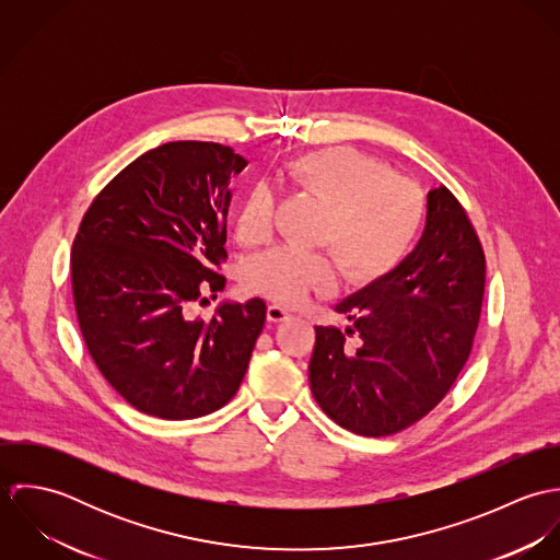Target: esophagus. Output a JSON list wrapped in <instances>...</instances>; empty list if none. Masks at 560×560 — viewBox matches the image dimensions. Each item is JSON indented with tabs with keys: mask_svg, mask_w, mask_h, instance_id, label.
<instances>
[{
	"mask_svg": "<svg viewBox=\"0 0 560 560\" xmlns=\"http://www.w3.org/2000/svg\"><path fill=\"white\" fill-rule=\"evenodd\" d=\"M289 317H291V313H289L287 308L278 306V304H271V306L267 308V320H269V323H280V320H287Z\"/></svg>",
	"mask_w": 560,
	"mask_h": 560,
	"instance_id": "34e87169",
	"label": "esophagus"
}]
</instances>
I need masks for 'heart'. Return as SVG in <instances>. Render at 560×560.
Instances as JSON below:
<instances>
[{"mask_svg": "<svg viewBox=\"0 0 560 560\" xmlns=\"http://www.w3.org/2000/svg\"><path fill=\"white\" fill-rule=\"evenodd\" d=\"M293 196L320 207L313 243L327 247L351 284L364 287L393 273L409 256L427 218L422 189L393 176L384 161L349 147L295 155L280 170ZM273 231V196L254 183L241 198L235 235L241 245H258ZM327 252L276 247L252 258L245 284L280 304H298L311 293L336 289V262Z\"/></svg>", "mask_w": 560, "mask_h": 560, "instance_id": "heart-1", "label": "heart"}]
</instances>
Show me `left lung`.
Returning a JSON list of instances; mask_svg holds the SVG:
<instances>
[{
	"mask_svg": "<svg viewBox=\"0 0 560 560\" xmlns=\"http://www.w3.org/2000/svg\"><path fill=\"white\" fill-rule=\"evenodd\" d=\"M482 295L479 235L448 187L431 189L416 249L336 306L351 327H315L308 371L320 409L366 438L399 433L424 418L470 358Z\"/></svg>",
	"mask_w": 560,
	"mask_h": 560,
	"instance_id": "left-lung-1",
	"label": "left lung"
}]
</instances>
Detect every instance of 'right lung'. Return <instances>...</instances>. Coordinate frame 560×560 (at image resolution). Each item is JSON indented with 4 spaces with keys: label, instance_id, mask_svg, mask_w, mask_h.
<instances>
[{
    "label": "right lung",
    "instance_id": "right-lung-1",
    "mask_svg": "<svg viewBox=\"0 0 560 560\" xmlns=\"http://www.w3.org/2000/svg\"><path fill=\"white\" fill-rule=\"evenodd\" d=\"M245 165L224 144L167 142L120 170L81 218L71 254L81 336L142 413L200 418L240 390L265 302L222 304L211 320L185 311L226 287L229 183Z\"/></svg>",
    "mask_w": 560,
    "mask_h": 560
}]
</instances>
